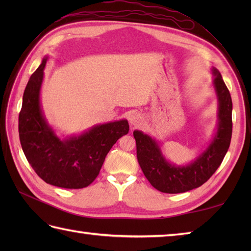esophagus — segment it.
Masks as SVG:
<instances>
[{"instance_id": "esophagus-1", "label": "esophagus", "mask_w": 251, "mask_h": 251, "mask_svg": "<svg viewBox=\"0 0 251 251\" xmlns=\"http://www.w3.org/2000/svg\"><path fill=\"white\" fill-rule=\"evenodd\" d=\"M128 121H129V123H130L131 125L137 126V125H139L140 123H141L142 116L139 113H137V112H131V113L128 116Z\"/></svg>"}]
</instances>
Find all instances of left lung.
I'll return each instance as SVG.
<instances>
[{
    "instance_id": "1",
    "label": "left lung",
    "mask_w": 251,
    "mask_h": 251,
    "mask_svg": "<svg viewBox=\"0 0 251 251\" xmlns=\"http://www.w3.org/2000/svg\"><path fill=\"white\" fill-rule=\"evenodd\" d=\"M211 71L218 98V128L209 147L194 162L186 166L168 163L155 140L140 130L134 131L138 163L149 182L163 193H183L204 184L220 166L230 147L233 126L231 95L220 72L215 68Z\"/></svg>"
}]
</instances>
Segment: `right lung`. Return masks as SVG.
I'll return each mask as SVG.
<instances>
[{"label":"right lung","mask_w":251,"mask_h":251,"mask_svg":"<svg viewBox=\"0 0 251 251\" xmlns=\"http://www.w3.org/2000/svg\"><path fill=\"white\" fill-rule=\"evenodd\" d=\"M47 57L26 84L18 131L21 148L34 172L46 183L65 189L86 188L97 178L114 143L128 134L126 120L96 125L79 136L60 139L47 124L40 102Z\"/></svg>","instance_id":"obj_1"}]
</instances>
